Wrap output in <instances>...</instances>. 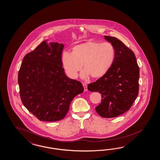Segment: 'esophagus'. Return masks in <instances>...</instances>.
I'll use <instances>...</instances> for the list:
<instances>
[{"label": "esophagus", "instance_id": "34e87169", "mask_svg": "<svg viewBox=\"0 0 160 160\" xmlns=\"http://www.w3.org/2000/svg\"><path fill=\"white\" fill-rule=\"evenodd\" d=\"M82 86H83V87H84V91H87L88 89H87V84H86V83H82Z\"/></svg>", "mask_w": 160, "mask_h": 160}]
</instances>
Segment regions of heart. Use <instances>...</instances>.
<instances>
[{"label":"heart","mask_w":160,"mask_h":160,"mask_svg":"<svg viewBox=\"0 0 160 160\" xmlns=\"http://www.w3.org/2000/svg\"><path fill=\"white\" fill-rule=\"evenodd\" d=\"M116 50L112 43L88 41L74 46L71 52H64L63 68L71 78H76L82 65V78L98 79L104 76L113 65Z\"/></svg>","instance_id":"1"}]
</instances>
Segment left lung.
<instances>
[{
  "label": "left lung",
  "instance_id": "8db88e82",
  "mask_svg": "<svg viewBox=\"0 0 160 160\" xmlns=\"http://www.w3.org/2000/svg\"><path fill=\"white\" fill-rule=\"evenodd\" d=\"M115 48L116 55L109 72L88 85V90L101 94V103L95 108L99 116L116 117L128 111L139 92V68L135 55L120 40L104 36Z\"/></svg>",
  "mask_w": 160,
  "mask_h": 160
}]
</instances>
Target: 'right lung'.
Returning <instances> with one entry per match:
<instances>
[{
    "label": "right lung",
    "mask_w": 160,
    "mask_h": 160,
    "mask_svg": "<svg viewBox=\"0 0 160 160\" xmlns=\"http://www.w3.org/2000/svg\"><path fill=\"white\" fill-rule=\"evenodd\" d=\"M47 41L23 57L18 82L24 106L40 121H57L66 116L71 102L84 87L65 73L64 45Z\"/></svg>",
    "instance_id": "add662e5"
}]
</instances>
